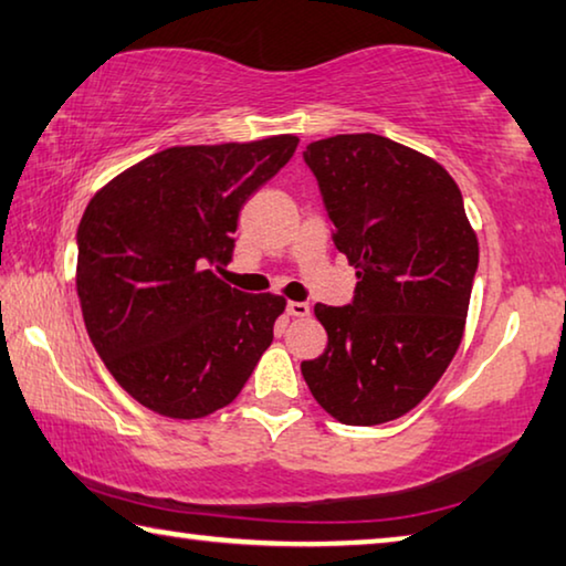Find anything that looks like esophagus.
Returning a JSON list of instances; mask_svg holds the SVG:
<instances>
[{"label": "esophagus", "instance_id": "1", "mask_svg": "<svg viewBox=\"0 0 566 566\" xmlns=\"http://www.w3.org/2000/svg\"><path fill=\"white\" fill-rule=\"evenodd\" d=\"M286 315L290 317H310L307 302H286Z\"/></svg>", "mask_w": 566, "mask_h": 566}]
</instances>
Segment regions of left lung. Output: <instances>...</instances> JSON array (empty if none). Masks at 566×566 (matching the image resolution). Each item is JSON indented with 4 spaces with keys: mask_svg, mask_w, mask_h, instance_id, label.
Listing matches in <instances>:
<instances>
[{
    "mask_svg": "<svg viewBox=\"0 0 566 566\" xmlns=\"http://www.w3.org/2000/svg\"><path fill=\"white\" fill-rule=\"evenodd\" d=\"M302 156L360 280L345 307L315 304L327 347L302 375L339 423H388L433 390L461 345L479 241L448 170L396 140L355 133Z\"/></svg>",
    "mask_w": 566,
    "mask_h": 566,
    "instance_id": "obj_1",
    "label": "left lung"
}]
</instances>
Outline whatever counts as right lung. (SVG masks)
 <instances>
[{
    "label": "right lung",
    "instance_id": "add662e5",
    "mask_svg": "<svg viewBox=\"0 0 566 566\" xmlns=\"http://www.w3.org/2000/svg\"><path fill=\"white\" fill-rule=\"evenodd\" d=\"M297 136L176 146L93 196L77 227V297L120 388L168 418L229 406L274 339L284 297L223 284L241 206Z\"/></svg>",
    "mask_w": 566,
    "mask_h": 566
}]
</instances>
